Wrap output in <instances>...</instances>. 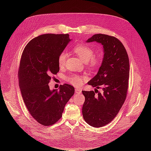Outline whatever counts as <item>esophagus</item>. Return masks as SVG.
<instances>
[{
	"mask_svg": "<svg viewBox=\"0 0 151 151\" xmlns=\"http://www.w3.org/2000/svg\"><path fill=\"white\" fill-rule=\"evenodd\" d=\"M75 92H76V94H81V92H82V91L80 89H75Z\"/></svg>",
	"mask_w": 151,
	"mask_h": 151,
	"instance_id": "34e87169",
	"label": "esophagus"
}]
</instances>
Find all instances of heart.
<instances>
[{
    "instance_id": "1",
    "label": "heart",
    "mask_w": 151,
    "mask_h": 151,
    "mask_svg": "<svg viewBox=\"0 0 151 151\" xmlns=\"http://www.w3.org/2000/svg\"><path fill=\"white\" fill-rule=\"evenodd\" d=\"M73 51L81 59L82 61L85 63L88 62L89 65L91 67H95L98 66L101 62L99 57L94 56V52L93 49L86 45H77L73 48ZM67 58V53L66 52H63L60 54L58 60L59 66H64ZM86 79V77L85 76L77 75H70L67 77L68 82L77 87L81 86Z\"/></svg>"
}]
</instances>
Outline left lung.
<instances>
[{
	"label": "left lung",
	"instance_id": "left-lung-1",
	"mask_svg": "<svg viewBox=\"0 0 151 151\" xmlns=\"http://www.w3.org/2000/svg\"><path fill=\"white\" fill-rule=\"evenodd\" d=\"M93 42L103 45L104 56L97 74L88 83L96 89L94 91H82L85 96L82 111L86 123L99 128L111 122L125 102L130 65L126 50L116 38L96 34L86 41ZM100 87L103 90L101 93L97 89Z\"/></svg>",
	"mask_w": 151,
	"mask_h": 151
}]
</instances>
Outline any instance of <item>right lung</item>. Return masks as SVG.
Listing matches in <instances>:
<instances>
[{"mask_svg":"<svg viewBox=\"0 0 151 151\" xmlns=\"http://www.w3.org/2000/svg\"><path fill=\"white\" fill-rule=\"evenodd\" d=\"M71 41L68 34H44L27 44L22 52L18 77L22 99L29 113L40 124H55L62 117L66 103L74 94L64 84L50 90L51 76L59 71L58 57Z\"/></svg>","mask_w":151,"mask_h":151,"instance_id":"right-lung-1","label":"right lung"}]
</instances>
